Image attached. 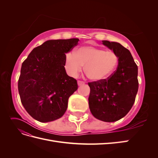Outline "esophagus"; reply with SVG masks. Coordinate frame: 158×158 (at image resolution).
Returning <instances> with one entry per match:
<instances>
[{"instance_id": "esophagus-1", "label": "esophagus", "mask_w": 158, "mask_h": 158, "mask_svg": "<svg viewBox=\"0 0 158 158\" xmlns=\"http://www.w3.org/2000/svg\"><path fill=\"white\" fill-rule=\"evenodd\" d=\"M85 84V82H84V81H82V80H78V85H84Z\"/></svg>"}]
</instances>
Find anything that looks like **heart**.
<instances>
[{"instance_id":"1","label":"heart","mask_w":158,"mask_h":158,"mask_svg":"<svg viewBox=\"0 0 158 158\" xmlns=\"http://www.w3.org/2000/svg\"><path fill=\"white\" fill-rule=\"evenodd\" d=\"M115 52L97 46H83L65 56L64 68L72 76H77L84 66V73L92 81H101L111 76L117 68Z\"/></svg>"}]
</instances>
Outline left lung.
<instances>
[{
    "label": "left lung",
    "mask_w": 158,
    "mask_h": 158,
    "mask_svg": "<svg viewBox=\"0 0 158 158\" xmlns=\"http://www.w3.org/2000/svg\"><path fill=\"white\" fill-rule=\"evenodd\" d=\"M118 58L116 70L107 79L88 82L89 107L93 115L105 122L125 117L135 103L138 89V66L129 51L116 42L102 41Z\"/></svg>",
    "instance_id": "8db88e82"
}]
</instances>
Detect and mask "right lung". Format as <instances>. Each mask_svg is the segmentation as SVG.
Listing matches in <instances>:
<instances>
[{"mask_svg":"<svg viewBox=\"0 0 158 158\" xmlns=\"http://www.w3.org/2000/svg\"><path fill=\"white\" fill-rule=\"evenodd\" d=\"M78 38L49 40L33 49L23 62L18 92L26 111L35 120L50 122L63 115L77 80L64 69L65 53L78 44Z\"/></svg>","mask_w":158,"mask_h":158,"instance_id":"1","label":"right lung"}]
</instances>
